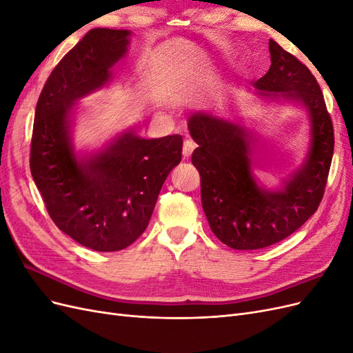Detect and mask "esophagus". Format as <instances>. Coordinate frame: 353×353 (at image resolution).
<instances>
[{
	"label": "esophagus",
	"instance_id": "esophagus-1",
	"mask_svg": "<svg viewBox=\"0 0 353 353\" xmlns=\"http://www.w3.org/2000/svg\"><path fill=\"white\" fill-rule=\"evenodd\" d=\"M194 147H196V144L191 141V140H185V143H184V148H183V156H184V159H188L190 156H191V153H193V150H194Z\"/></svg>",
	"mask_w": 353,
	"mask_h": 353
}]
</instances>
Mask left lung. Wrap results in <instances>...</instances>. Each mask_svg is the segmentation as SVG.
<instances>
[{"instance_id":"8db88e82","label":"left lung","mask_w":353,"mask_h":353,"mask_svg":"<svg viewBox=\"0 0 353 353\" xmlns=\"http://www.w3.org/2000/svg\"><path fill=\"white\" fill-rule=\"evenodd\" d=\"M271 68L254 87L266 97L301 104L311 122V145L303 166L281 190L256 184L249 135L243 126L194 113L188 130L199 147L191 162L200 174L201 205L213 234L231 249L268 248L290 236L323 200L334 152V131L321 88L302 61L270 39Z\"/></svg>"}]
</instances>
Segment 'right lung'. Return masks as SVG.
<instances>
[{
	"instance_id": "add662e5",
	"label": "right lung",
	"mask_w": 353,
	"mask_h": 353,
	"mask_svg": "<svg viewBox=\"0 0 353 353\" xmlns=\"http://www.w3.org/2000/svg\"><path fill=\"white\" fill-rule=\"evenodd\" d=\"M130 30L91 29L48 77L37 103L30 174L52 222L74 241L116 252L145 231L183 137L145 140L123 132L104 150L79 159L70 140L74 101L104 87L130 44Z\"/></svg>"
}]
</instances>
